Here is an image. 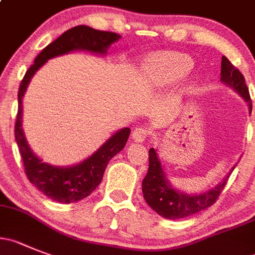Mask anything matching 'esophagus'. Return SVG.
Masks as SVG:
<instances>
[{
    "label": "esophagus",
    "instance_id": "1",
    "mask_svg": "<svg viewBox=\"0 0 255 255\" xmlns=\"http://www.w3.org/2000/svg\"><path fill=\"white\" fill-rule=\"evenodd\" d=\"M149 135V130L144 127L134 128L132 133V138L134 142H143Z\"/></svg>",
    "mask_w": 255,
    "mask_h": 255
}]
</instances>
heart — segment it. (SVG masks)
Here are the masks:
<instances>
[{
    "label": "heart",
    "instance_id": "heart-1",
    "mask_svg": "<svg viewBox=\"0 0 255 255\" xmlns=\"http://www.w3.org/2000/svg\"><path fill=\"white\" fill-rule=\"evenodd\" d=\"M191 69L192 60L184 54H162L152 59L149 64V70L163 83L181 79Z\"/></svg>",
    "mask_w": 255,
    "mask_h": 255
}]
</instances>
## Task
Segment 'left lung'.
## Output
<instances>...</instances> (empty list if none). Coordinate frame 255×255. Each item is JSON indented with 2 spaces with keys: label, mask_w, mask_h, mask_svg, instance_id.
Segmentation results:
<instances>
[{
  "label": "left lung",
  "mask_w": 255,
  "mask_h": 255,
  "mask_svg": "<svg viewBox=\"0 0 255 255\" xmlns=\"http://www.w3.org/2000/svg\"><path fill=\"white\" fill-rule=\"evenodd\" d=\"M220 80L237 90L249 104V109L252 112V99L249 95V89L246 84V79L243 77V74L225 56L221 58ZM148 161V171L142 182L143 197L146 203L158 215L171 219V220L187 218L214 205L218 197L220 196L221 191L224 190L228 178H229V175H228L224 178V181L210 191H206L205 194L187 195L176 191L170 186L154 148H149Z\"/></svg>",
  "instance_id": "obj_1"
}]
</instances>
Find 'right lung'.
Wrapping results in <instances>:
<instances>
[{"label": "right lung", "mask_w": 255, "mask_h": 255, "mask_svg": "<svg viewBox=\"0 0 255 255\" xmlns=\"http://www.w3.org/2000/svg\"><path fill=\"white\" fill-rule=\"evenodd\" d=\"M121 35L109 31H99L89 26L80 25L69 28L61 36L47 45L35 59V63L26 71L18 88V109L15 123V138L20 149L23 168L28 181L34 184L47 197L58 203H75L89 196L102 182L107 165L118 152L123 149L129 137V128H123L113 134L98 151L89 158L73 167H54L41 162L28 147L21 128L22 97L31 78L49 59L68 54L73 50L104 54Z\"/></svg>", "instance_id": "add662e5"}]
</instances>
